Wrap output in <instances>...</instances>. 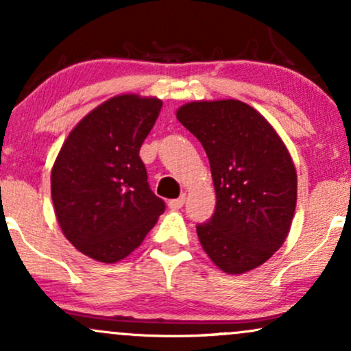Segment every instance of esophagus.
<instances>
[{"label": "esophagus", "mask_w": 351, "mask_h": 351, "mask_svg": "<svg viewBox=\"0 0 351 351\" xmlns=\"http://www.w3.org/2000/svg\"><path fill=\"white\" fill-rule=\"evenodd\" d=\"M186 203V196L184 195H181L180 198H176V199H170L168 201V206H170L171 209H181L183 208V204Z\"/></svg>", "instance_id": "obj_1"}]
</instances>
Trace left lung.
<instances>
[{"label":"left lung","instance_id":"1","mask_svg":"<svg viewBox=\"0 0 351 351\" xmlns=\"http://www.w3.org/2000/svg\"><path fill=\"white\" fill-rule=\"evenodd\" d=\"M176 119L203 145L216 211L198 224L199 243L226 274L263 265L287 239L297 204V171L287 147L256 108L241 100H198Z\"/></svg>","mask_w":351,"mask_h":351}]
</instances>
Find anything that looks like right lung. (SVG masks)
<instances>
[{"label": "right lung", "instance_id": "right-lung-1", "mask_svg": "<svg viewBox=\"0 0 351 351\" xmlns=\"http://www.w3.org/2000/svg\"><path fill=\"white\" fill-rule=\"evenodd\" d=\"M162 106L136 94L106 100L72 128L52 167L59 226L77 251L99 263L134 252L165 211L138 155Z\"/></svg>", "mask_w": 351, "mask_h": 351}]
</instances>
